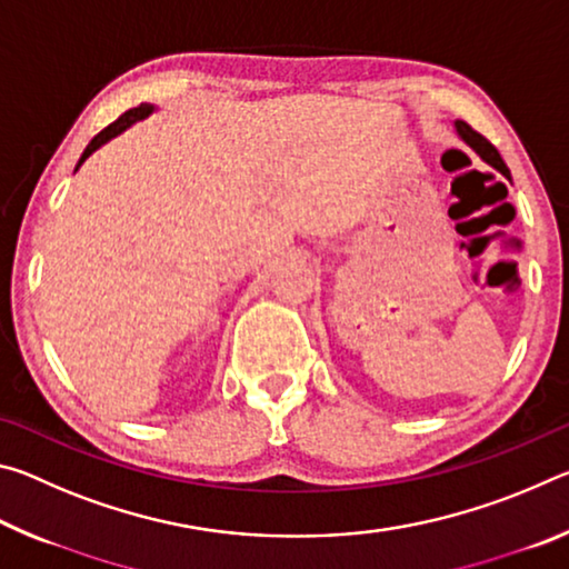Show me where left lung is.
<instances>
[{
    "instance_id": "8db88e82",
    "label": "left lung",
    "mask_w": 569,
    "mask_h": 569,
    "mask_svg": "<svg viewBox=\"0 0 569 569\" xmlns=\"http://www.w3.org/2000/svg\"><path fill=\"white\" fill-rule=\"evenodd\" d=\"M457 124V132H459V138L467 142V146L471 148V150H477L479 152V158L485 160V162H489V166L492 168H497L499 172H502V176H507L509 178V168L505 166V160H502V156H499L497 152V148L492 146V142H489L487 138H481V134L477 132V130H471L467 122H461V120H457L455 122Z\"/></svg>"
}]
</instances>
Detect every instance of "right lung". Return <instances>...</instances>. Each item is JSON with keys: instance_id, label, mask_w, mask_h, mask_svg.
Returning a JSON list of instances; mask_svg holds the SVG:
<instances>
[{"instance_id": "right-lung-1", "label": "right lung", "mask_w": 569, "mask_h": 569, "mask_svg": "<svg viewBox=\"0 0 569 569\" xmlns=\"http://www.w3.org/2000/svg\"><path fill=\"white\" fill-rule=\"evenodd\" d=\"M152 110H156V108H152V104H140V108H132V110H128V112H124V114H120V118H118V120H114L112 124H108V128H104L102 132H98V134H94V138L90 140V146H88V148H84V152H82V158H80V162H77V168H80V166H82V162H84V160H88V158L92 156V152H94V150H98L100 146H104V142H108V140H112V138H114V134H120L122 130H128L132 122H138V120H142V118H148V114H150ZM77 168H74V170H77Z\"/></svg>"}]
</instances>
